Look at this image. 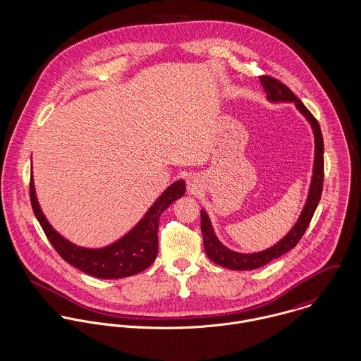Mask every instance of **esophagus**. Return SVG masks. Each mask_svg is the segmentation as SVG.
I'll use <instances>...</instances> for the list:
<instances>
[{
    "mask_svg": "<svg viewBox=\"0 0 361 361\" xmlns=\"http://www.w3.org/2000/svg\"><path fill=\"white\" fill-rule=\"evenodd\" d=\"M188 188H189V190H190V192H195L197 188H198V186H197V179H195L193 176L188 179Z\"/></svg>",
    "mask_w": 361,
    "mask_h": 361,
    "instance_id": "1",
    "label": "esophagus"
}]
</instances>
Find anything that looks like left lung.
I'll use <instances>...</instances> for the list:
<instances>
[{
	"mask_svg": "<svg viewBox=\"0 0 361 361\" xmlns=\"http://www.w3.org/2000/svg\"><path fill=\"white\" fill-rule=\"evenodd\" d=\"M263 88L267 94V98L271 102H295L298 110L307 118V121L312 124V128L314 132V142H316V156H314V166H313V178L312 185L309 190V197L306 201V205L296 222L295 226L291 231L276 245H273L269 250H264L262 252L257 254H238L234 251H230L225 245L219 243V240L215 237V233L209 224V219L204 211H201V233L204 240V248L208 255V258L212 262L228 267L231 270H252L258 269L266 263L271 262L276 258H280L290 250H293L307 226L310 225V221L313 218V214L319 205V201L322 198L323 192V182H324V142L323 135L319 126V121L314 118V116L307 110V107L296 98L295 94L280 80L271 77V75H261Z\"/></svg>",
	"mask_w": 361,
	"mask_h": 361,
	"instance_id": "8db88e82",
	"label": "left lung"
}]
</instances>
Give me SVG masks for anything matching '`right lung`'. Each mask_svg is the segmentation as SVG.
Instances as JSON below:
<instances>
[{
  "label": "right lung",
  "instance_id": "1",
  "mask_svg": "<svg viewBox=\"0 0 361 361\" xmlns=\"http://www.w3.org/2000/svg\"><path fill=\"white\" fill-rule=\"evenodd\" d=\"M186 185L183 180L172 183L145 218L117 243L102 248L88 250L77 247L59 235L45 219L35 198L33 178H30V202L47 238L55 251L71 266L98 279H123L143 271L154 262L159 251V221L160 215L178 198L183 196Z\"/></svg>",
  "mask_w": 361,
  "mask_h": 361
}]
</instances>
